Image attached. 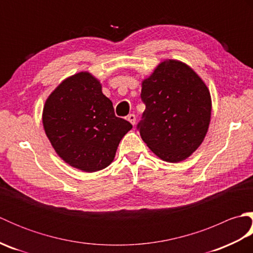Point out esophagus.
Listing matches in <instances>:
<instances>
[{
    "label": "esophagus",
    "instance_id": "obj_1",
    "mask_svg": "<svg viewBox=\"0 0 253 253\" xmlns=\"http://www.w3.org/2000/svg\"><path fill=\"white\" fill-rule=\"evenodd\" d=\"M127 120H128V122H129L130 124H132V125H135V123H136V116H135V114H129L127 116Z\"/></svg>",
    "mask_w": 253,
    "mask_h": 253
}]
</instances>
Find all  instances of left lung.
<instances>
[{
  "instance_id": "8db88e82",
  "label": "left lung",
  "mask_w": 253,
  "mask_h": 253,
  "mask_svg": "<svg viewBox=\"0 0 253 253\" xmlns=\"http://www.w3.org/2000/svg\"><path fill=\"white\" fill-rule=\"evenodd\" d=\"M146 104L137 128L142 140L169 163L184 161L200 147L211 120V94L199 75L176 60L161 62L142 82Z\"/></svg>"
}]
</instances>
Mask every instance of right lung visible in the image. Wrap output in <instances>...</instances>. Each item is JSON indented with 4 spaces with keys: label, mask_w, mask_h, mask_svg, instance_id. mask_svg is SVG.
<instances>
[{
    "label": "right lung",
    "mask_w": 253,
    "mask_h": 253,
    "mask_svg": "<svg viewBox=\"0 0 253 253\" xmlns=\"http://www.w3.org/2000/svg\"><path fill=\"white\" fill-rule=\"evenodd\" d=\"M46 137L64 162L93 173L107 168L132 125L116 117L112 101L88 72L64 79L46 99L42 113Z\"/></svg>",
    "instance_id": "add662e5"
}]
</instances>
